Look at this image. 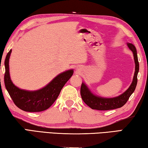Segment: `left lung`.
Listing matches in <instances>:
<instances>
[{
    "label": "left lung",
    "instance_id": "left-lung-1",
    "mask_svg": "<svg viewBox=\"0 0 148 148\" xmlns=\"http://www.w3.org/2000/svg\"><path fill=\"white\" fill-rule=\"evenodd\" d=\"M127 46L133 53L135 62L134 76L131 86L129 87V88L126 91L123 92L122 95H119V97H115V98L106 99L101 98V97H97L92 95L86 85L82 83L81 89H80L82 98L85 103L91 108L98 110H109L119 108L122 107L123 105L126 104V102L128 101L129 97H131L132 92L134 91L137 85V76L139 71V62L138 60L136 47L134 46V45L130 43L127 44Z\"/></svg>",
    "mask_w": 148,
    "mask_h": 148
}]
</instances>
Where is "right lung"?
I'll use <instances>...</instances> for the list:
<instances>
[{"instance_id": "obj_1", "label": "right lung", "mask_w": 148, "mask_h": 148, "mask_svg": "<svg viewBox=\"0 0 148 148\" xmlns=\"http://www.w3.org/2000/svg\"><path fill=\"white\" fill-rule=\"evenodd\" d=\"M12 50L5 59L4 84L12 101L22 110L29 112H38L46 110L53 104L67 81L73 74V71H66L59 74L42 89L28 91L19 89L12 83L9 73V58Z\"/></svg>"}]
</instances>
